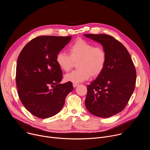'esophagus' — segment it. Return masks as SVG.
<instances>
[{"instance_id":"esophagus-1","label":"esophagus","mask_w":150,"mask_h":150,"mask_svg":"<svg viewBox=\"0 0 150 150\" xmlns=\"http://www.w3.org/2000/svg\"><path fill=\"white\" fill-rule=\"evenodd\" d=\"M79 84L78 83H73V87H74V88H75V87H76L77 86H78V85Z\"/></svg>"}]
</instances>
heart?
<instances>
[{
	"label": "heart",
	"instance_id": "obj_1",
	"mask_svg": "<svg viewBox=\"0 0 150 150\" xmlns=\"http://www.w3.org/2000/svg\"><path fill=\"white\" fill-rule=\"evenodd\" d=\"M69 55L59 52L56 56V62L60 69L69 71L77 62L76 70L66 74L64 79L67 82L79 83L90 77H96L103 71L107 59L106 53L101 47H94L90 42L79 39L68 49Z\"/></svg>",
	"mask_w": 150,
	"mask_h": 150
}]
</instances>
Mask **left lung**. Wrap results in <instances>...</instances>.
I'll return each mask as SVG.
<instances>
[{"mask_svg":"<svg viewBox=\"0 0 150 150\" xmlns=\"http://www.w3.org/2000/svg\"><path fill=\"white\" fill-rule=\"evenodd\" d=\"M99 42L107 56L102 72L87 85L85 104L88 111L106 118L122 112L135 87L136 71L126 47L113 37L106 34H83Z\"/></svg>","mask_w":150,"mask_h":150,"instance_id":"8db88e82","label":"left lung"}]
</instances>
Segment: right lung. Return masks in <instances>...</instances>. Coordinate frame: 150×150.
I'll return each instance as SVG.
<instances>
[{"instance_id":"right-lung-1","label":"right lung","mask_w":150,"mask_h":150,"mask_svg":"<svg viewBox=\"0 0 150 150\" xmlns=\"http://www.w3.org/2000/svg\"><path fill=\"white\" fill-rule=\"evenodd\" d=\"M71 39V35L40 36L27 43L18 56V94L25 108L35 116L46 119L57 114L74 89L71 82L59 83L62 71L56 62V54Z\"/></svg>"}]
</instances>
